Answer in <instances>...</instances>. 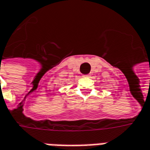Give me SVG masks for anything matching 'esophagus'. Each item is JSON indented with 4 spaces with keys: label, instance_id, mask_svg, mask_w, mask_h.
I'll return each mask as SVG.
<instances>
[{
    "label": "esophagus",
    "instance_id": "1",
    "mask_svg": "<svg viewBox=\"0 0 150 150\" xmlns=\"http://www.w3.org/2000/svg\"><path fill=\"white\" fill-rule=\"evenodd\" d=\"M84 77H90V75H83Z\"/></svg>",
    "mask_w": 150,
    "mask_h": 150
}]
</instances>
